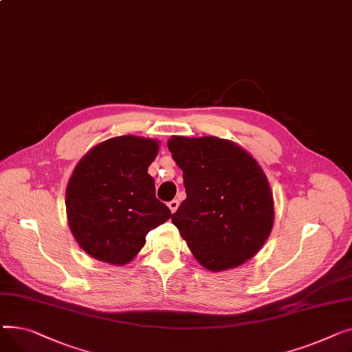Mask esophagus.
I'll return each mask as SVG.
<instances>
[{"label":"esophagus","instance_id":"esophagus-1","mask_svg":"<svg viewBox=\"0 0 352 352\" xmlns=\"http://www.w3.org/2000/svg\"><path fill=\"white\" fill-rule=\"evenodd\" d=\"M168 206H169L170 212H172V213H175V212L177 210V208H179V200H170V201L168 203Z\"/></svg>","mask_w":352,"mask_h":352}]
</instances>
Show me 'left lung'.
Listing matches in <instances>:
<instances>
[{
  "mask_svg": "<svg viewBox=\"0 0 352 352\" xmlns=\"http://www.w3.org/2000/svg\"><path fill=\"white\" fill-rule=\"evenodd\" d=\"M186 197L172 221L196 260L221 272L252 258L270 236L274 206L258 163L239 144L214 136H172Z\"/></svg>",
  "mask_w": 352,
  "mask_h": 352,
  "instance_id": "8db88e82",
  "label": "left lung"
}]
</instances>
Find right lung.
Returning a JSON list of instances; mask_svg holds the SVG:
<instances>
[{
	"label": "right lung",
	"mask_w": 352,
	"mask_h": 352,
	"mask_svg": "<svg viewBox=\"0 0 352 352\" xmlns=\"http://www.w3.org/2000/svg\"><path fill=\"white\" fill-rule=\"evenodd\" d=\"M157 152L156 140L116 136L96 144L76 164L67 188L68 223L82 250L94 258L129 263L146 234L170 219L148 173Z\"/></svg>",
	"instance_id": "right-lung-1"
}]
</instances>
